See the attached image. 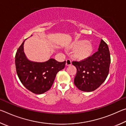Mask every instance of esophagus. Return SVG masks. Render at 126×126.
<instances>
[{"mask_svg":"<svg viewBox=\"0 0 126 126\" xmlns=\"http://www.w3.org/2000/svg\"><path fill=\"white\" fill-rule=\"evenodd\" d=\"M72 64V62L71 61V59H67V60H66V63H65V65L67 66L68 65H70Z\"/></svg>","mask_w":126,"mask_h":126,"instance_id":"obj_1","label":"esophagus"}]
</instances>
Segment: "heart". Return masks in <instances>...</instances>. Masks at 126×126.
<instances>
[{"label":"heart","instance_id":"obj_1","mask_svg":"<svg viewBox=\"0 0 126 126\" xmlns=\"http://www.w3.org/2000/svg\"><path fill=\"white\" fill-rule=\"evenodd\" d=\"M72 48L74 50V56L78 60H86L90 57L93 52V47L91 43L84 40L74 42Z\"/></svg>","mask_w":126,"mask_h":126}]
</instances>
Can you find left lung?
<instances>
[{"instance_id": "obj_1", "label": "left lung", "mask_w": 126, "mask_h": 126, "mask_svg": "<svg viewBox=\"0 0 126 126\" xmlns=\"http://www.w3.org/2000/svg\"><path fill=\"white\" fill-rule=\"evenodd\" d=\"M110 63L109 48L106 43L101 39L98 51L89 58L80 62H72V64L77 68L74 84L82 91L95 90L107 77Z\"/></svg>"}]
</instances>
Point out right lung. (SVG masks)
Returning a JSON list of instances; mask_svg holds the SVG:
<instances>
[{"label":"right lung","mask_w":126,"mask_h":126,"mask_svg":"<svg viewBox=\"0 0 126 126\" xmlns=\"http://www.w3.org/2000/svg\"><path fill=\"white\" fill-rule=\"evenodd\" d=\"M25 40L16 51L15 63L16 73L20 82L29 91L42 94L49 90L57 73L65 67L63 62L50 58L45 62H34L27 58L23 50Z\"/></svg>","instance_id":"add662e5"}]
</instances>
